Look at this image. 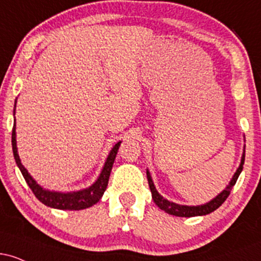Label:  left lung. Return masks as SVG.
I'll return each instance as SVG.
<instances>
[{"label":"left lung","mask_w":261,"mask_h":261,"mask_svg":"<svg viewBox=\"0 0 261 261\" xmlns=\"http://www.w3.org/2000/svg\"><path fill=\"white\" fill-rule=\"evenodd\" d=\"M244 158H245V153H243V157H242V161H241V166H239V168L237 169V172L234 173V175H233L232 180H230L228 187L224 189V190L220 194V195L215 197V199L211 200L210 202L205 203V205H201V206H184V205H178V203L168 201V200H166L164 197H162L160 194H158V191L155 190L153 181H152L151 175H149V173L147 172L148 185H149V189H151L152 199H153L154 203L158 206V207H160L161 210H163V211H166L167 214L173 215V216L194 217V216H202V215L211 214L212 211H215V210H217L218 207H220V206L222 205L224 201H226L227 197L229 196L230 190H232V187L236 184L237 179H238L239 174H241V172L243 170Z\"/></svg>","instance_id":"left-lung-1"}]
</instances>
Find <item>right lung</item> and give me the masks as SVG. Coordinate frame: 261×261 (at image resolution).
Returning a JSON list of instances; mask_svg holds the SVG:
<instances>
[{
	"label": "right lung",
	"mask_w": 261,
	"mask_h": 261,
	"mask_svg": "<svg viewBox=\"0 0 261 261\" xmlns=\"http://www.w3.org/2000/svg\"><path fill=\"white\" fill-rule=\"evenodd\" d=\"M121 142H118L114 146L112 151H110L109 155H108L106 164H104V168L101 170L99 178L98 180L92 185V187L85 189V190L76 191V193H56V191H49L45 190L37 184V181L32 178L31 174L27 172V169L22 166L19 160V155L17 152V142H16V124H14L13 130H12V149H13V155L18 168L20 169L23 176H24L27 184L29 185V188L32 189L33 194L40 202H43L44 205L49 206L53 208H59V210H83L87 207H91V206L97 203L103 196L104 191L108 187V181H109L110 172H112L113 163L115 161L116 153H118L119 146Z\"/></svg>",
	"instance_id": "add662e5"
}]
</instances>
